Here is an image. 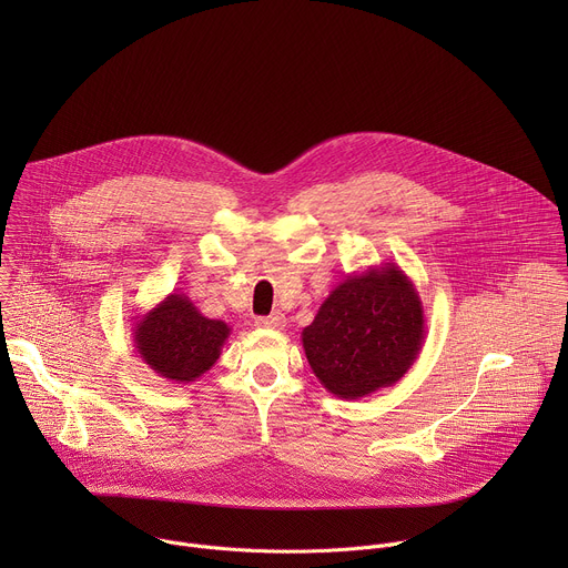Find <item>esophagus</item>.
Instances as JSON below:
<instances>
[{
    "label": "esophagus",
    "instance_id": "34e87169",
    "mask_svg": "<svg viewBox=\"0 0 568 568\" xmlns=\"http://www.w3.org/2000/svg\"><path fill=\"white\" fill-rule=\"evenodd\" d=\"M256 326L258 328H270V331H283L285 328V316L281 312H274L270 316H258Z\"/></svg>",
    "mask_w": 568,
    "mask_h": 568
}]
</instances>
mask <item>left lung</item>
Listing matches in <instances>:
<instances>
[{"mask_svg":"<svg viewBox=\"0 0 568 568\" xmlns=\"http://www.w3.org/2000/svg\"><path fill=\"white\" fill-rule=\"evenodd\" d=\"M307 364L328 393L359 399L399 382L425 342V307L395 263L346 276L301 333Z\"/></svg>","mask_w":568,"mask_h":568,"instance_id":"obj_1","label":"left lung"}]
</instances>
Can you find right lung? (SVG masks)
Segmentation results:
<instances>
[{
    "instance_id": "1",
    "label": "right lung",
    "mask_w": 568,
    "mask_h": 568,
    "mask_svg": "<svg viewBox=\"0 0 568 568\" xmlns=\"http://www.w3.org/2000/svg\"><path fill=\"white\" fill-rule=\"evenodd\" d=\"M132 326L141 362L173 384H193L211 371L231 335L224 321L204 316L180 292H171L152 310L134 316Z\"/></svg>"
}]
</instances>
